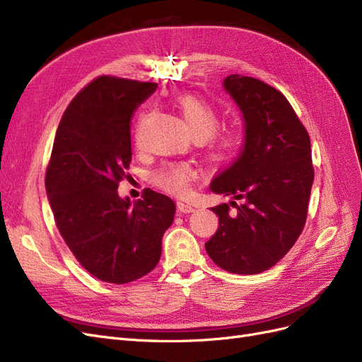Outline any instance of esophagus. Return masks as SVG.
Wrapping results in <instances>:
<instances>
[{
    "label": "esophagus",
    "mask_w": 362,
    "mask_h": 362,
    "mask_svg": "<svg viewBox=\"0 0 362 362\" xmlns=\"http://www.w3.org/2000/svg\"><path fill=\"white\" fill-rule=\"evenodd\" d=\"M177 208H178L180 213H184V214L194 211V208L190 204H185V202H177Z\"/></svg>",
    "instance_id": "34e87169"
}]
</instances>
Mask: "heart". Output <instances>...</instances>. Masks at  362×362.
Instances as JSON below:
<instances>
[{
    "instance_id": "heart-1",
    "label": "heart",
    "mask_w": 362,
    "mask_h": 362,
    "mask_svg": "<svg viewBox=\"0 0 362 362\" xmlns=\"http://www.w3.org/2000/svg\"><path fill=\"white\" fill-rule=\"evenodd\" d=\"M178 110L187 125L192 136H201L205 140L210 139L218 127V113L216 108L196 95H182L177 101ZM144 124L140 120L139 128ZM240 148V134L235 131H226L218 136L211 146V157L216 161L231 158ZM196 172L187 164H169L152 175V181L157 187L175 196H182L189 190L190 181Z\"/></svg>"
}]
</instances>
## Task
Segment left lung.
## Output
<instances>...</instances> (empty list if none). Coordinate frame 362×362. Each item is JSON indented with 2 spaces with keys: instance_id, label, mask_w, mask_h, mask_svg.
Instances as JSON below:
<instances>
[{
  "instance_id": "1",
  "label": "left lung",
  "mask_w": 362,
  "mask_h": 362,
  "mask_svg": "<svg viewBox=\"0 0 362 362\" xmlns=\"http://www.w3.org/2000/svg\"><path fill=\"white\" fill-rule=\"evenodd\" d=\"M223 89L242 113L245 141L240 157L210 184L233 201L211 208L218 228L205 249L226 272L255 275L286 257L302 233L314 181L311 144L275 87L231 74Z\"/></svg>"
}]
</instances>
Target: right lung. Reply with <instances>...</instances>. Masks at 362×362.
I'll use <instances>...</instances> for the list:
<instances>
[{"label":"right lung","instance_id":"right-lung-1","mask_svg":"<svg viewBox=\"0 0 362 362\" xmlns=\"http://www.w3.org/2000/svg\"><path fill=\"white\" fill-rule=\"evenodd\" d=\"M157 87L100 76L74 98L54 140L45 178L54 218L80 264L104 282H133L154 269L177 210L154 190L134 202L117 193L131 161L129 122Z\"/></svg>","mask_w":362,"mask_h":362}]
</instances>
